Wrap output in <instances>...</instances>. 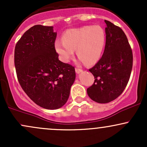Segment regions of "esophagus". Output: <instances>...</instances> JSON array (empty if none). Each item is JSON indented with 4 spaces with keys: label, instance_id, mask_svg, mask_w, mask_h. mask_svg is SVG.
I'll use <instances>...</instances> for the list:
<instances>
[{
    "label": "esophagus",
    "instance_id": "1",
    "mask_svg": "<svg viewBox=\"0 0 147 147\" xmlns=\"http://www.w3.org/2000/svg\"><path fill=\"white\" fill-rule=\"evenodd\" d=\"M75 71H76V72H77V74H79V73H81V72H83V70H82V69L76 68H75Z\"/></svg>",
    "mask_w": 147,
    "mask_h": 147
}]
</instances>
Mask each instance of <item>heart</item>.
Wrapping results in <instances>:
<instances>
[{"instance_id": "obj_1", "label": "heart", "mask_w": 147, "mask_h": 147, "mask_svg": "<svg viewBox=\"0 0 147 147\" xmlns=\"http://www.w3.org/2000/svg\"><path fill=\"white\" fill-rule=\"evenodd\" d=\"M63 41L55 42V50L61 60L68 62L76 50L77 57L87 65L95 63L100 58L105 45L104 30L99 25H86L70 29L63 34Z\"/></svg>"}]
</instances>
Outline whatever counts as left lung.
I'll list each match as a JSON object with an SVG mask.
<instances>
[{"label":"left lung","instance_id":"8db88e82","mask_svg":"<svg viewBox=\"0 0 147 147\" xmlns=\"http://www.w3.org/2000/svg\"><path fill=\"white\" fill-rule=\"evenodd\" d=\"M106 45L102 58L89 71L95 77L87 88L92 100L106 104L117 98L129 82L133 67V53L128 38L119 27L104 20Z\"/></svg>","mask_w":147,"mask_h":147}]
</instances>
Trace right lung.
<instances>
[{
  "label": "right lung",
  "instance_id": "right-lung-1",
  "mask_svg": "<svg viewBox=\"0 0 147 147\" xmlns=\"http://www.w3.org/2000/svg\"><path fill=\"white\" fill-rule=\"evenodd\" d=\"M52 26L36 25L16 43L14 65L20 85L37 105L55 110L68 101L75 67L59 60Z\"/></svg>",
  "mask_w": 147,
  "mask_h": 147
}]
</instances>
